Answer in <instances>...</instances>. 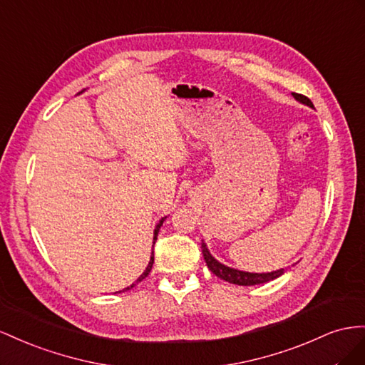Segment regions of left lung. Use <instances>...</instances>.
Returning <instances> with one entry per match:
<instances>
[{"label": "left lung", "instance_id": "obj_1", "mask_svg": "<svg viewBox=\"0 0 365 365\" xmlns=\"http://www.w3.org/2000/svg\"><path fill=\"white\" fill-rule=\"evenodd\" d=\"M292 96L295 98V101L303 103V106L315 108L314 103H312V101L309 98H306L303 95H298V93H292ZM202 254H203V258L206 262V266L210 267V270L214 275L227 281V283L237 284V286H257V284L269 283V281H272L284 274V269H277V270H272V272L255 274V272H245V270L229 267L212 257V254L210 252V249H207V246L203 240H202Z\"/></svg>", "mask_w": 365, "mask_h": 365}]
</instances>
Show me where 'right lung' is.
Here are the masks:
<instances>
[{
  "label": "right lung",
  "instance_id": "1",
  "mask_svg": "<svg viewBox=\"0 0 365 365\" xmlns=\"http://www.w3.org/2000/svg\"><path fill=\"white\" fill-rule=\"evenodd\" d=\"M82 91H86V90H82ZM81 91V93H82ZM78 95H79V93H78ZM166 220V217H162L160 218V220H159V223L158 225H155V227H154V235H153V245L155 243V240H158V234H159V229H160V226L163 225V222ZM153 263H154V252H151V257H150V262H148V266L147 267H145V270H143V272H142V275L136 279V281H134V283L131 284V286H128V287H125V289H122V290H119V292H116V294H120V292H125V290H130V289H133L134 286H136L138 283H140V281L145 278V277H148V274L151 272V267H153Z\"/></svg>",
  "mask_w": 365,
  "mask_h": 365
}]
</instances>
